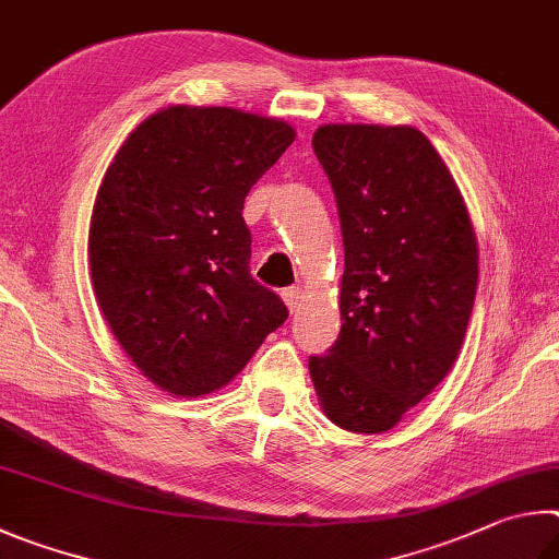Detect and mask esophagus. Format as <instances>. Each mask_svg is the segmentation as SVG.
Listing matches in <instances>:
<instances>
[{
    "mask_svg": "<svg viewBox=\"0 0 559 559\" xmlns=\"http://www.w3.org/2000/svg\"><path fill=\"white\" fill-rule=\"evenodd\" d=\"M282 299H285V305L289 311H297L299 307V299H301V289L299 287H287L282 292Z\"/></svg>",
    "mask_w": 559,
    "mask_h": 559,
    "instance_id": "obj_1",
    "label": "esophagus"
}]
</instances>
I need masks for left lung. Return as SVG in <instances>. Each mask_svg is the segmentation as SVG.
Listing matches in <instances>:
<instances>
[{
    "instance_id": "1",
    "label": "left lung",
    "mask_w": 559,
    "mask_h": 559,
    "mask_svg": "<svg viewBox=\"0 0 559 559\" xmlns=\"http://www.w3.org/2000/svg\"><path fill=\"white\" fill-rule=\"evenodd\" d=\"M344 235L341 334L309 373L331 423L393 429L462 350L478 248L462 191L409 124H321L311 136Z\"/></svg>"
}]
</instances>
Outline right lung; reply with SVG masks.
<instances>
[{
  "label": "right lung",
  "instance_id": "1",
  "mask_svg": "<svg viewBox=\"0 0 559 559\" xmlns=\"http://www.w3.org/2000/svg\"><path fill=\"white\" fill-rule=\"evenodd\" d=\"M295 136L277 117L171 105L107 166L87 238L95 299L164 393H215L285 324L282 299L250 277L242 203Z\"/></svg>",
  "mask_w": 559,
  "mask_h": 559
}]
</instances>
